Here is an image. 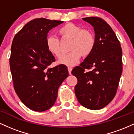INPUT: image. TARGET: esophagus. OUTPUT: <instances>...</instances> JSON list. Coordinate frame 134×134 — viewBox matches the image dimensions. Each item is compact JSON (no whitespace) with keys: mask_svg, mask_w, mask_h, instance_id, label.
<instances>
[{"mask_svg":"<svg viewBox=\"0 0 134 134\" xmlns=\"http://www.w3.org/2000/svg\"><path fill=\"white\" fill-rule=\"evenodd\" d=\"M67 69H68V71H69V74H71V71L72 70V67H67Z\"/></svg>","mask_w":134,"mask_h":134,"instance_id":"esophagus-1","label":"esophagus"}]
</instances>
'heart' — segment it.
I'll return each mask as SVG.
<instances>
[{
  "label": "heart",
  "instance_id": "obj_1",
  "mask_svg": "<svg viewBox=\"0 0 134 134\" xmlns=\"http://www.w3.org/2000/svg\"><path fill=\"white\" fill-rule=\"evenodd\" d=\"M58 34L62 39L70 40V52L64 55L58 62L63 65L72 66L79 61L81 56L86 57L93 51L95 47V36L93 32L88 29H82L80 26L72 23L63 25L58 30ZM46 46L49 52L56 57L62 55L59 39L50 35L46 40Z\"/></svg>",
  "mask_w": 134,
  "mask_h": 134
}]
</instances>
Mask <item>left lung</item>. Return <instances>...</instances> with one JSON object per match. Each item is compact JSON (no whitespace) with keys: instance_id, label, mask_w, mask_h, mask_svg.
I'll return each instance as SVG.
<instances>
[{"instance_id":"1","label":"left lung","mask_w":134,"mask_h":134,"mask_svg":"<svg viewBox=\"0 0 134 134\" xmlns=\"http://www.w3.org/2000/svg\"><path fill=\"white\" fill-rule=\"evenodd\" d=\"M83 20L90 23L95 32L93 52L72 70L77 79L75 93L81 105L90 110L103 108L113 100L122 72V50L115 32L98 17ZM86 69L90 71H86Z\"/></svg>"}]
</instances>
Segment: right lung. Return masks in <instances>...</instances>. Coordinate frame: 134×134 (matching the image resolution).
<instances>
[{
    "mask_svg": "<svg viewBox=\"0 0 134 134\" xmlns=\"http://www.w3.org/2000/svg\"><path fill=\"white\" fill-rule=\"evenodd\" d=\"M63 23L36 18L18 32L12 43L9 63L14 88L23 103L33 111L50 108L58 87L69 76L65 65L49 67L55 59L46 46L49 31Z\"/></svg>",
    "mask_w": 134,
    "mask_h": 134,
    "instance_id": "obj_1",
    "label": "right lung"
}]
</instances>
